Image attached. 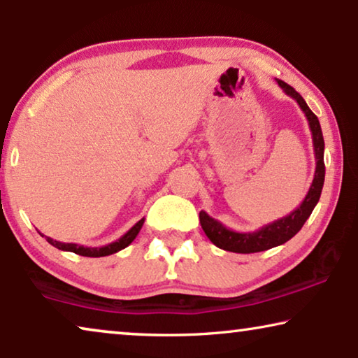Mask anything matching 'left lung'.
<instances>
[{
    "label": "left lung",
    "mask_w": 358,
    "mask_h": 358,
    "mask_svg": "<svg viewBox=\"0 0 358 358\" xmlns=\"http://www.w3.org/2000/svg\"><path fill=\"white\" fill-rule=\"evenodd\" d=\"M277 83L287 96H290L292 99H295L298 102L300 109L305 112L308 124H310V130L313 135V148H315V158H316L315 178H313L310 190H308L306 197L300 203V207L293 210V212L290 215H287V217L278 218L275 222L256 229V231H249V233L233 231V229L227 228L224 224L220 223L218 220L212 218L207 212H203L202 210L199 215L202 229L215 246L220 249H224V251L251 254V252L267 251V249L280 246V244L287 243L288 239H292L298 231H300L306 220L310 218L313 210H315L316 203L320 202L322 185H324V173H326L324 138H322L320 120H317V117L313 114L305 99H303V97L298 94L290 85H287V83H283L280 80H277Z\"/></svg>",
    "instance_id": "left-lung-1"
}]
</instances>
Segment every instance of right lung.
<instances>
[{
  "instance_id": "1",
  "label": "right lung",
  "mask_w": 358,
  "mask_h": 358,
  "mask_svg": "<svg viewBox=\"0 0 358 358\" xmlns=\"http://www.w3.org/2000/svg\"><path fill=\"white\" fill-rule=\"evenodd\" d=\"M143 223H145V218H141L138 223H135L134 227H131L129 231L124 234V236L119 238L114 243L107 244V246H101V248H86V246H81V244H75V243H60V241H55V239H52V238H47V241L50 243L52 246L60 249V251H70V252L80 254V256H85V257H104V256H110V254H114V252H119L120 249L129 246V244L136 238V234L140 233Z\"/></svg>"
}]
</instances>
